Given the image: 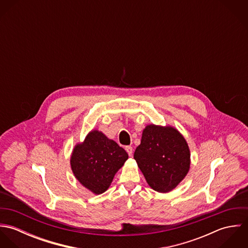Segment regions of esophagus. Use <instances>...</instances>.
Wrapping results in <instances>:
<instances>
[{
	"label": "esophagus",
	"instance_id": "1",
	"mask_svg": "<svg viewBox=\"0 0 248 248\" xmlns=\"http://www.w3.org/2000/svg\"><path fill=\"white\" fill-rule=\"evenodd\" d=\"M125 150H126V152L128 153V155H129L130 156L133 155V147H131V146H126V147H125Z\"/></svg>",
	"mask_w": 248,
	"mask_h": 248
}]
</instances>
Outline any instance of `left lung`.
<instances>
[{
	"instance_id": "1",
	"label": "left lung",
	"mask_w": 248,
	"mask_h": 248,
	"mask_svg": "<svg viewBox=\"0 0 248 248\" xmlns=\"http://www.w3.org/2000/svg\"><path fill=\"white\" fill-rule=\"evenodd\" d=\"M134 158L150 187L159 193L176 188L190 169L188 144L171 126H146Z\"/></svg>"
}]
</instances>
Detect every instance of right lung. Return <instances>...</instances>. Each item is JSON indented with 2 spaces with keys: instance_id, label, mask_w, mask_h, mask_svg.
<instances>
[{
  "instance_id": "add662e5",
  "label": "right lung",
  "mask_w": 248,
  "mask_h": 248,
  "mask_svg": "<svg viewBox=\"0 0 248 248\" xmlns=\"http://www.w3.org/2000/svg\"><path fill=\"white\" fill-rule=\"evenodd\" d=\"M129 155L117 143L93 130L71 154V166L74 177L93 194L99 195L109 187L114 175Z\"/></svg>"
}]
</instances>
